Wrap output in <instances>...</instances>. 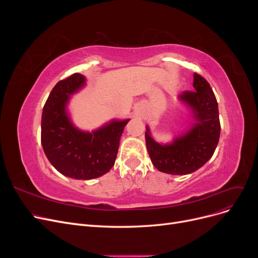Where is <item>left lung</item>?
I'll use <instances>...</instances> for the list:
<instances>
[{"instance_id":"obj_1","label":"left lung","mask_w":258,"mask_h":258,"mask_svg":"<svg viewBox=\"0 0 258 258\" xmlns=\"http://www.w3.org/2000/svg\"><path fill=\"white\" fill-rule=\"evenodd\" d=\"M181 98L192 108L197 122L172 144L155 142L146 128L147 152L153 165L161 172L184 175L195 172L212 157L221 135L218 105L210 84L200 74H194V91L185 90Z\"/></svg>"}]
</instances>
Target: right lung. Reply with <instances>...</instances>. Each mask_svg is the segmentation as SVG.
Segmentation results:
<instances>
[{
	"mask_svg": "<svg viewBox=\"0 0 258 258\" xmlns=\"http://www.w3.org/2000/svg\"><path fill=\"white\" fill-rule=\"evenodd\" d=\"M84 84L85 77L80 73L59 81L42 114L41 141L46 157L60 173L76 179L99 177L111 170L123 128L129 121H112L91 134L74 128L66 105L69 97Z\"/></svg>",
	"mask_w": 258,
	"mask_h": 258,
	"instance_id": "obj_1",
	"label": "right lung"
}]
</instances>
